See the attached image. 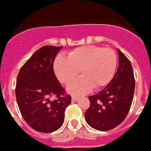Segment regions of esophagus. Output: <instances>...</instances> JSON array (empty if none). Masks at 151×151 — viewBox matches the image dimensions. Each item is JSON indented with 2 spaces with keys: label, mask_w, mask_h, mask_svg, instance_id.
Instances as JSON below:
<instances>
[{
  "label": "esophagus",
  "mask_w": 151,
  "mask_h": 151,
  "mask_svg": "<svg viewBox=\"0 0 151 151\" xmlns=\"http://www.w3.org/2000/svg\"><path fill=\"white\" fill-rule=\"evenodd\" d=\"M78 99V96H72V101H73V102H76V101H77Z\"/></svg>",
  "instance_id": "1"
}]
</instances>
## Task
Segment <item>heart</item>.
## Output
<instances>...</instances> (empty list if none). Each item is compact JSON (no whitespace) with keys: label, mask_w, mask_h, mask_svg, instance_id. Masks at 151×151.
Segmentation results:
<instances>
[{"label":"heart","mask_w":151,"mask_h":151,"mask_svg":"<svg viewBox=\"0 0 151 151\" xmlns=\"http://www.w3.org/2000/svg\"><path fill=\"white\" fill-rule=\"evenodd\" d=\"M117 55L110 48L96 45L78 47L65 57L59 55L54 64L55 73L61 82L68 84L81 71L82 76L67 86L70 93H87L106 85L115 72Z\"/></svg>","instance_id":"obj_1"}]
</instances>
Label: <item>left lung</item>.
Segmentation results:
<instances>
[{
  "label": "left lung",
  "mask_w": 151,
  "mask_h": 151,
  "mask_svg": "<svg viewBox=\"0 0 151 151\" xmlns=\"http://www.w3.org/2000/svg\"><path fill=\"white\" fill-rule=\"evenodd\" d=\"M119 66L109 85L88 97L90 107L85 121L92 128L108 131L121 124L129 113L135 91V78L130 61L117 48Z\"/></svg>",
  "instance_id": "8db88e82"
}]
</instances>
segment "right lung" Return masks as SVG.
<instances>
[{
  "instance_id": "add662e5",
  "label": "right lung",
  "mask_w": 151,
  "mask_h": 151,
  "mask_svg": "<svg viewBox=\"0 0 151 151\" xmlns=\"http://www.w3.org/2000/svg\"><path fill=\"white\" fill-rule=\"evenodd\" d=\"M62 46L45 45L35 52L18 74L16 97L25 122L37 132H52L64 121V112L71 96L57 78L54 60ZM52 95L55 101H50Z\"/></svg>"
}]
</instances>
